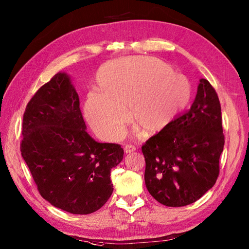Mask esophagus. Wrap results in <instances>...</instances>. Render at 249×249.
<instances>
[{"instance_id":"obj_1","label":"esophagus","mask_w":249,"mask_h":249,"mask_svg":"<svg viewBox=\"0 0 249 249\" xmlns=\"http://www.w3.org/2000/svg\"><path fill=\"white\" fill-rule=\"evenodd\" d=\"M124 151L125 153H131V152H135L136 151V146L131 145V144H126L124 147Z\"/></svg>"}]
</instances>
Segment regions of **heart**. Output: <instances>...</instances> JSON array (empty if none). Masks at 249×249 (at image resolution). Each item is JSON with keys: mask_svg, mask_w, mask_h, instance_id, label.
<instances>
[{"mask_svg": "<svg viewBox=\"0 0 249 249\" xmlns=\"http://www.w3.org/2000/svg\"><path fill=\"white\" fill-rule=\"evenodd\" d=\"M97 81L102 92L88 95L84 111L93 129L107 140L123 134L127 107L131 122L147 134H157L171 124L190 98L187 79L154 57L107 63L100 68Z\"/></svg>", "mask_w": 249, "mask_h": 249, "instance_id": "obj_1", "label": "heart"}]
</instances>
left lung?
Here are the masks:
<instances>
[{"label": "left lung", "instance_id": "obj_1", "mask_svg": "<svg viewBox=\"0 0 249 249\" xmlns=\"http://www.w3.org/2000/svg\"><path fill=\"white\" fill-rule=\"evenodd\" d=\"M224 144L217 93L200 79L190 109L142 145L152 197L173 208L196 202L216 183Z\"/></svg>", "mask_w": 249, "mask_h": 249}]
</instances>
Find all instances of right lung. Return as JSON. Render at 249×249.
Returning <instances> with one entry per match:
<instances>
[{
	"instance_id": "1",
	"label": "right lung",
	"mask_w": 249,
	"mask_h": 249,
	"mask_svg": "<svg viewBox=\"0 0 249 249\" xmlns=\"http://www.w3.org/2000/svg\"><path fill=\"white\" fill-rule=\"evenodd\" d=\"M78 93L57 72L26 105L20 150L41 197L57 209L87 215L107 202L111 169L123 160L120 144L87 133Z\"/></svg>"
}]
</instances>
